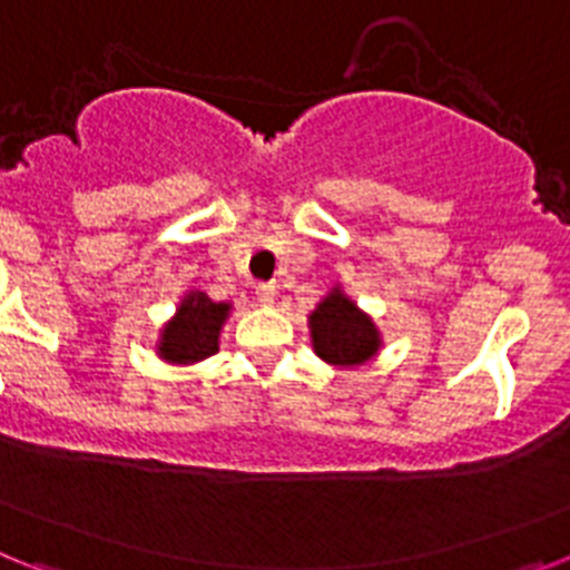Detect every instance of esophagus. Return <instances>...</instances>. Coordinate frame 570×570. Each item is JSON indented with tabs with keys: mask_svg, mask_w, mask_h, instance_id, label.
Wrapping results in <instances>:
<instances>
[{
	"mask_svg": "<svg viewBox=\"0 0 570 570\" xmlns=\"http://www.w3.org/2000/svg\"><path fill=\"white\" fill-rule=\"evenodd\" d=\"M256 299H259L262 305H271V302L276 299L274 282H259V285H256Z\"/></svg>",
	"mask_w": 570,
	"mask_h": 570,
	"instance_id": "obj_1",
	"label": "esophagus"
}]
</instances>
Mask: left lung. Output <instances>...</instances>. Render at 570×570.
<instances>
[{"instance_id":"obj_1","label":"left lung","mask_w":570,"mask_h":570,"mask_svg":"<svg viewBox=\"0 0 570 570\" xmlns=\"http://www.w3.org/2000/svg\"><path fill=\"white\" fill-rule=\"evenodd\" d=\"M311 336L316 354L331 365H360L380 347L374 322L360 314L354 302L340 291L316 305L311 314Z\"/></svg>"}]
</instances>
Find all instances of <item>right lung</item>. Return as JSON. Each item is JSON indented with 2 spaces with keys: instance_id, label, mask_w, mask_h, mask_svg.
I'll list each match as a JSON object with an SVG mask.
<instances>
[{
  "instance_id": "right-lung-1",
  "label": "right lung",
  "mask_w": 570,
  "mask_h": 570,
  "mask_svg": "<svg viewBox=\"0 0 570 570\" xmlns=\"http://www.w3.org/2000/svg\"><path fill=\"white\" fill-rule=\"evenodd\" d=\"M225 316H228L225 302H214L205 294H188L174 322L163 331L159 354L170 362L208 360L219 351V328Z\"/></svg>"
}]
</instances>
